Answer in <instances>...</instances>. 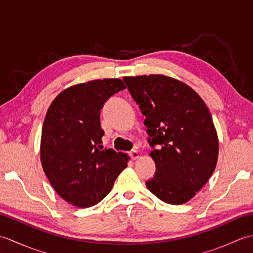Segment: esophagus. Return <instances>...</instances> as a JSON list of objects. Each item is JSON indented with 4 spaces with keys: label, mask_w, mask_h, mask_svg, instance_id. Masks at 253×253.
Here are the masks:
<instances>
[{
    "label": "esophagus",
    "mask_w": 253,
    "mask_h": 253,
    "mask_svg": "<svg viewBox=\"0 0 253 253\" xmlns=\"http://www.w3.org/2000/svg\"><path fill=\"white\" fill-rule=\"evenodd\" d=\"M129 155L132 160H137L139 158V152L137 151V150H132V151H130Z\"/></svg>",
    "instance_id": "34e87169"
}]
</instances>
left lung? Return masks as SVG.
I'll list each match as a JSON object with an SVG mask.
<instances>
[{"instance_id": "8db88e82", "label": "left lung", "mask_w": 253, "mask_h": 253, "mask_svg": "<svg viewBox=\"0 0 253 253\" xmlns=\"http://www.w3.org/2000/svg\"><path fill=\"white\" fill-rule=\"evenodd\" d=\"M146 116L155 174L146 181L160 200L182 204L196 196L215 169L218 139L203 100L189 85L163 75L124 77Z\"/></svg>"}]
</instances>
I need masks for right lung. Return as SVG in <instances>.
I'll use <instances>...</instances> for the list:
<instances>
[{
  "label": "right lung",
  "mask_w": 253,
  "mask_h": 253,
  "mask_svg": "<svg viewBox=\"0 0 253 253\" xmlns=\"http://www.w3.org/2000/svg\"><path fill=\"white\" fill-rule=\"evenodd\" d=\"M126 85L112 78L62 91L46 112L41 135V163L64 200L78 208L99 203L127 168V155L101 146L100 111Z\"/></svg>",
  "instance_id": "obj_1"
}]
</instances>
